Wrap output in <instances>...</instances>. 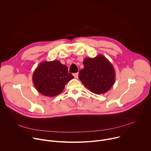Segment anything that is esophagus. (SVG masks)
I'll return each instance as SVG.
<instances>
[{
    "label": "esophagus",
    "mask_w": 151,
    "mask_h": 151,
    "mask_svg": "<svg viewBox=\"0 0 151 151\" xmlns=\"http://www.w3.org/2000/svg\"><path fill=\"white\" fill-rule=\"evenodd\" d=\"M73 76H74V77H75L76 79H77V78H78V73H74V74H73Z\"/></svg>",
    "instance_id": "1"
}]
</instances>
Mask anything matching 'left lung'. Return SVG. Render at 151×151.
<instances>
[{
  "instance_id": "8db88e82",
  "label": "left lung",
  "mask_w": 151,
  "mask_h": 151,
  "mask_svg": "<svg viewBox=\"0 0 151 151\" xmlns=\"http://www.w3.org/2000/svg\"><path fill=\"white\" fill-rule=\"evenodd\" d=\"M83 69L79 79L86 88L96 94L108 91L115 81V72L112 63L103 55L95 58H85Z\"/></svg>"
}]
</instances>
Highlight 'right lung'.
<instances>
[{
    "label": "right lung",
    "mask_w": 151,
    "mask_h": 151,
    "mask_svg": "<svg viewBox=\"0 0 151 151\" xmlns=\"http://www.w3.org/2000/svg\"><path fill=\"white\" fill-rule=\"evenodd\" d=\"M73 76L68 67L60 61H42L35 69L32 80L36 90L42 95L54 97L60 94Z\"/></svg>",
    "instance_id": "obj_1"
}]
</instances>
